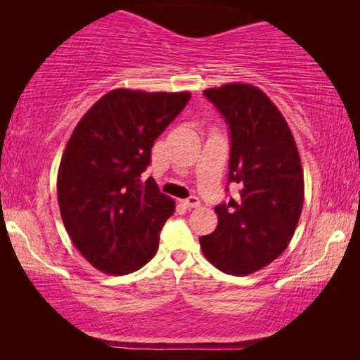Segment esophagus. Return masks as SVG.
Masks as SVG:
<instances>
[{
    "instance_id": "esophagus-1",
    "label": "esophagus",
    "mask_w": 360,
    "mask_h": 360,
    "mask_svg": "<svg viewBox=\"0 0 360 360\" xmlns=\"http://www.w3.org/2000/svg\"><path fill=\"white\" fill-rule=\"evenodd\" d=\"M182 205H184L186 208H197L200 205V200L197 197H188L186 200H182Z\"/></svg>"
}]
</instances>
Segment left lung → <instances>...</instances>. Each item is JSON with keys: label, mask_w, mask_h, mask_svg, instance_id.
<instances>
[{"label": "left lung", "mask_w": 360, "mask_h": 360, "mask_svg": "<svg viewBox=\"0 0 360 360\" xmlns=\"http://www.w3.org/2000/svg\"><path fill=\"white\" fill-rule=\"evenodd\" d=\"M203 95L229 125V184L241 191L216 206L217 227L200 236V246L221 271L251 275L279 257L294 236L304 193L300 155L288 122L260 89L233 82Z\"/></svg>", "instance_id": "obj_1"}]
</instances>
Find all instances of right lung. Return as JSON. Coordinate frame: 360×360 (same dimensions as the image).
<instances>
[{
  "label": "right lung",
  "instance_id": "1",
  "mask_svg": "<svg viewBox=\"0 0 360 360\" xmlns=\"http://www.w3.org/2000/svg\"><path fill=\"white\" fill-rule=\"evenodd\" d=\"M191 100L188 92L115 89L79 120L58 168L65 229L100 271L127 275L154 257L174 202L141 174L150 149Z\"/></svg>",
  "mask_w": 360,
  "mask_h": 360
}]
</instances>
